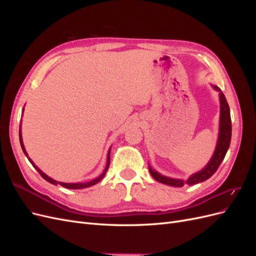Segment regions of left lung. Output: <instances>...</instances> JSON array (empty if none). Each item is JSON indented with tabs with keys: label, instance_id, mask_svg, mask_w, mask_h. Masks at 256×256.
I'll return each instance as SVG.
<instances>
[{
	"label": "left lung",
	"instance_id": "obj_1",
	"mask_svg": "<svg viewBox=\"0 0 256 256\" xmlns=\"http://www.w3.org/2000/svg\"><path fill=\"white\" fill-rule=\"evenodd\" d=\"M216 90H218L219 98H220V125H219V136L218 142H216V146L214 152L212 154V159L209 160L207 166L200 170V171L192 174L187 180H176V178L166 177L159 174L157 171H154L150 166V172L152 176L157 182L161 184H166L168 186H172V187H182L184 184L189 186L196 184L198 182H202L207 180L209 177H212L218 168L220 166L221 162L223 161L224 157H226V152L230 147V138H232V122H230V106L224 96L223 92L220 90L218 86H212Z\"/></svg>",
	"mask_w": 256,
	"mask_h": 256
}]
</instances>
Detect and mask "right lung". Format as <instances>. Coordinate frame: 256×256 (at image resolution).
<instances>
[{
    "label": "right lung",
    "instance_id": "right-lung-1",
    "mask_svg": "<svg viewBox=\"0 0 256 256\" xmlns=\"http://www.w3.org/2000/svg\"><path fill=\"white\" fill-rule=\"evenodd\" d=\"M23 109H24V108H23ZM19 140H20V144H21V147H22V150H23V152H24V154L26 156L28 157V161L30 162V164H32V166L37 170V172L40 173V175H42V177L44 178V180H46L47 182H49L50 184H60V186H63L64 188H67V189H83V188H88V187H90V186H94V184H96L97 182H99L100 180H102L104 178V176L106 175V171H108V168H109V166H110V150H111V148L109 150V152H108V158H106V168H104V171L102 172V175H99L97 178H95V180H90V182H76V184H67V182H56V180H54L53 178H51V177H49L47 174H44L42 170L38 168V166H35V164L34 162L30 160V158L28 157V152H26V147H24V145H23V141H22V134H21V124H20V128H19Z\"/></svg>",
    "mask_w": 256,
    "mask_h": 256
}]
</instances>
